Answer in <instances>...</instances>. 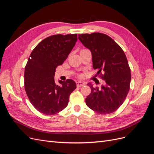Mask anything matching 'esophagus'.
Returning a JSON list of instances; mask_svg holds the SVG:
<instances>
[{"label": "esophagus", "mask_w": 154, "mask_h": 154, "mask_svg": "<svg viewBox=\"0 0 154 154\" xmlns=\"http://www.w3.org/2000/svg\"><path fill=\"white\" fill-rule=\"evenodd\" d=\"M76 85L77 87H82V86H84L85 85V83L82 82H78L76 83Z\"/></svg>", "instance_id": "1"}]
</instances>
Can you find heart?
I'll list each match as a JSON object with an SVG mask.
<instances>
[{"mask_svg": "<svg viewBox=\"0 0 154 154\" xmlns=\"http://www.w3.org/2000/svg\"><path fill=\"white\" fill-rule=\"evenodd\" d=\"M84 50H86V49H82L81 51H84ZM82 76L81 75H78V77H81Z\"/></svg>", "mask_w": 154, "mask_h": 154, "instance_id": "heart-1", "label": "heart"}]
</instances>
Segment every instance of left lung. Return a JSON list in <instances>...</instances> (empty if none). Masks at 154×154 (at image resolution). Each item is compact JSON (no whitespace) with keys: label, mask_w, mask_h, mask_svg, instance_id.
<instances>
[{"label":"left lung","mask_w":154,"mask_h":154,"mask_svg":"<svg viewBox=\"0 0 154 154\" xmlns=\"http://www.w3.org/2000/svg\"><path fill=\"white\" fill-rule=\"evenodd\" d=\"M78 38L91 51L93 68L98 70L95 76L106 82L100 89L88 83L91 92L85 99L86 104L100 114L112 113L123 104L130 90L131 73L126 55L122 48L105 34H80Z\"/></svg>","instance_id":"obj_1"}]
</instances>
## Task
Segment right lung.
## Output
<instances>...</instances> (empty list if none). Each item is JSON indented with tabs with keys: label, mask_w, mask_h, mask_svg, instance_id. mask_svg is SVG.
Wrapping results in <instances>:
<instances>
[{
	"label": "right lung",
	"mask_w": 154,
	"mask_h": 154,
	"mask_svg": "<svg viewBox=\"0 0 154 154\" xmlns=\"http://www.w3.org/2000/svg\"><path fill=\"white\" fill-rule=\"evenodd\" d=\"M78 40L77 34L47 37L32 50L25 67L24 88L35 108L45 115H54L67 106L69 96L76 89L71 79L56 84V68L61 66Z\"/></svg>",
	"instance_id": "add662e5"
}]
</instances>
